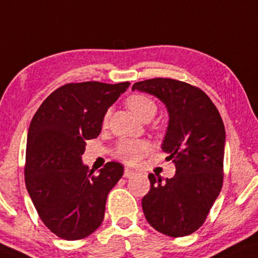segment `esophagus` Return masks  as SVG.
Masks as SVG:
<instances>
[{"instance_id": "obj_1", "label": "esophagus", "mask_w": 258, "mask_h": 258, "mask_svg": "<svg viewBox=\"0 0 258 258\" xmlns=\"http://www.w3.org/2000/svg\"><path fill=\"white\" fill-rule=\"evenodd\" d=\"M135 172L133 170H130V168H125V170H124V177L125 178H132V177H134L135 176Z\"/></svg>"}]
</instances>
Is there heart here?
<instances>
[{"mask_svg":"<svg viewBox=\"0 0 258 258\" xmlns=\"http://www.w3.org/2000/svg\"><path fill=\"white\" fill-rule=\"evenodd\" d=\"M126 106L138 118L144 120L147 117H153L157 112V105L151 98L144 94H133L126 99ZM109 119V114L104 118V123ZM152 151L149 142L144 140H123L116 148V157L128 165L138 164Z\"/></svg>","mask_w":258,"mask_h":258,"instance_id":"b5f03b06","label":"heart"}]
</instances>
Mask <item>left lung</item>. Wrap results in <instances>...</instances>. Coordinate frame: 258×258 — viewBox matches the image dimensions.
Listing matches in <instances>:
<instances>
[{"label": "left lung", "instance_id": "1", "mask_svg": "<svg viewBox=\"0 0 258 258\" xmlns=\"http://www.w3.org/2000/svg\"><path fill=\"white\" fill-rule=\"evenodd\" d=\"M154 95L168 112L161 149L172 160L176 174L163 180L149 173L151 189L142 199L148 224L170 237L199 230L220 194L224 167L225 126L205 92L173 79H149L133 91Z\"/></svg>", "mask_w": 258, "mask_h": 258}]
</instances>
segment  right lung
<instances>
[{
    "instance_id": "add662e5",
    "label": "right lung",
    "mask_w": 258,
    "mask_h": 258,
    "mask_svg": "<svg viewBox=\"0 0 258 258\" xmlns=\"http://www.w3.org/2000/svg\"><path fill=\"white\" fill-rule=\"evenodd\" d=\"M129 85L67 84L41 103L31 120L25 183L41 221L57 237L82 239L103 222L107 195L124 168L110 161L94 176L81 157L86 140L100 134L107 109Z\"/></svg>"
}]
</instances>
